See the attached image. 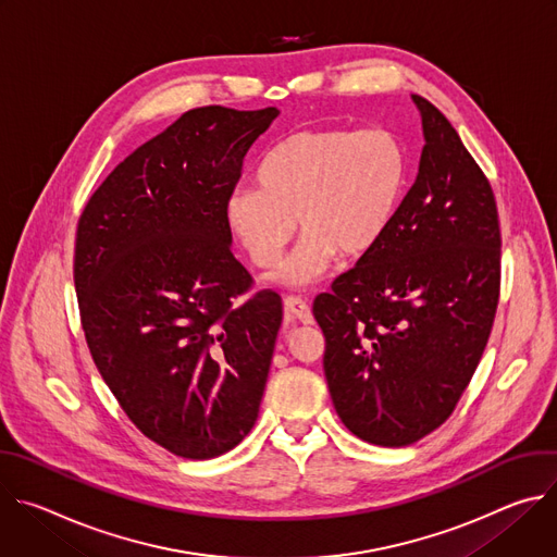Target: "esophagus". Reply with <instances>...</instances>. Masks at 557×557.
<instances>
[{
    "instance_id": "esophagus-1",
    "label": "esophagus",
    "mask_w": 557,
    "mask_h": 557,
    "mask_svg": "<svg viewBox=\"0 0 557 557\" xmlns=\"http://www.w3.org/2000/svg\"><path fill=\"white\" fill-rule=\"evenodd\" d=\"M284 310L288 317H293L295 322H301V324H312V312L308 308V304L301 299V297H286L284 299Z\"/></svg>"
}]
</instances>
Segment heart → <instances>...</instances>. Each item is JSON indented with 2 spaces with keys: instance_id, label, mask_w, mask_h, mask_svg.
<instances>
[{
  "instance_id": "obj_1",
  "label": "heart",
  "mask_w": 557,
  "mask_h": 557,
  "mask_svg": "<svg viewBox=\"0 0 557 557\" xmlns=\"http://www.w3.org/2000/svg\"><path fill=\"white\" fill-rule=\"evenodd\" d=\"M408 178V147L389 127L297 129L264 153L258 187L226 194L224 222L258 269L280 264L297 224L299 245L277 277L304 286L335 256L357 260L383 243Z\"/></svg>"
}]
</instances>
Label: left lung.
Here are the masks:
<instances>
[{"label": "left lung", "instance_id": "1", "mask_svg": "<svg viewBox=\"0 0 557 557\" xmlns=\"http://www.w3.org/2000/svg\"><path fill=\"white\" fill-rule=\"evenodd\" d=\"M419 176L383 243L317 295L324 372L344 425L406 447L441 428L485 352L500 297L494 189L423 97Z\"/></svg>", "mask_w": 557, "mask_h": 557}]
</instances>
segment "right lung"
Listing matches in <instances>:
<instances>
[{"label":"right lung","instance_id":"right-lung-1","mask_svg":"<svg viewBox=\"0 0 557 557\" xmlns=\"http://www.w3.org/2000/svg\"><path fill=\"white\" fill-rule=\"evenodd\" d=\"M280 112H185L103 181L76 226L74 288L90 355L129 421L191 460L256 425L282 297L251 290L224 198Z\"/></svg>","mask_w":557,"mask_h":557}]
</instances>
